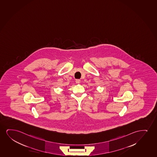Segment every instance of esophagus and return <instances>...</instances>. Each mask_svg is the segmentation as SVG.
Segmentation results:
<instances>
[{"label":"esophagus","instance_id":"1","mask_svg":"<svg viewBox=\"0 0 157 157\" xmlns=\"http://www.w3.org/2000/svg\"><path fill=\"white\" fill-rule=\"evenodd\" d=\"M75 82L77 83V84H79L80 82V79H76L75 80Z\"/></svg>","mask_w":157,"mask_h":157}]
</instances>
